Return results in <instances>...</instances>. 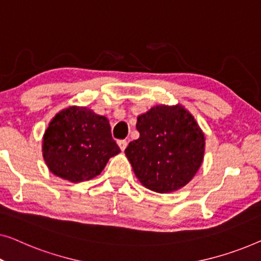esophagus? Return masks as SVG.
<instances>
[{
    "instance_id": "obj_1",
    "label": "esophagus",
    "mask_w": 261,
    "mask_h": 261,
    "mask_svg": "<svg viewBox=\"0 0 261 261\" xmlns=\"http://www.w3.org/2000/svg\"><path fill=\"white\" fill-rule=\"evenodd\" d=\"M118 143V146L120 148V150H122V151H124V150H125V148H126V145H127V142L126 141H118L117 142Z\"/></svg>"
}]
</instances>
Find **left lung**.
Here are the masks:
<instances>
[{
	"instance_id": "left-lung-1",
	"label": "left lung",
	"mask_w": 261,
	"mask_h": 261,
	"mask_svg": "<svg viewBox=\"0 0 261 261\" xmlns=\"http://www.w3.org/2000/svg\"><path fill=\"white\" fill-rule=\"evenodd\" d=\"M139 138L125 155L145 188L166 194L192 181L203 161L205 138L192 113L181 104L156 105L137 117Z\"/></svg>"
}]
</instances>
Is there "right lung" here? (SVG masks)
<instances>
[{
    "label": "right lung",
    "instance_id": "obj_1",
    "mask_svg": "<svg viewBox=\"0 0 261 261\" xmlns=\"http://www.w3.org/2000/svg\"><path fill=\"white\" fill-rule=\"evenodd\" d=\"M119 152L109 119L85 106L58 112L42 138V156L49 171L73 183L98 176Z\"/></svg>",
    "mask_w": 261,
    "mask_h": 261
}]
</instances>
